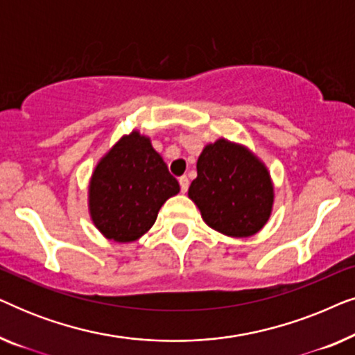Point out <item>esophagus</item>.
Instances as JSON below:
<instances>
[{"instance_id":"34e87169","label":"esophagus","mask_w":355,"mask_h":355,"mask_svg":"<svg viewBox=\"0 0 355 355\" xmlns=\"http://www.w3.org/2000/svg\"><path fill=\"white\" fill-rule=\"evenodd\" d=\"M179 186H181V192L186 193L187 189H189V179L186 176L179 178Z\"/></svg>"}]
</instances>
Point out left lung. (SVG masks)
Segmentation results:
<instances>
[{"label":"left lung","instance_id":"obj_1","mask_svg":"<svg viewBox=\"0 0 355 355\" xmlns=\"http://www.w3.org/2000/svg\"><path fill=\"white\" fill-rule=\"evenodd\" d=\"M187 196L211 230L250 237L270 220L275 184L266 164L249 147L220 137L203 147Z\"/></svg>","mask_w":355,"mask_h":355}]
</instances>
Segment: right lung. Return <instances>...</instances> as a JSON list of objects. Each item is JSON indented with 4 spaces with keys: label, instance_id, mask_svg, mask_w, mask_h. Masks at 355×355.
I'll return each mask as SVG.
<instances>
[{
    "label": "right lung",
    "instance_id": "1",
    "mask_svg": "<svg viewBox=\"0 0 355 355\" xmlns=\"http://www.w3.org/2000/svg\"><path fill=\"white\" fill-rule=\"evenodd\" d=\"M179 191L148 135L134 129L98 159L92 173L90 220L108 241L129 244L150 231L159 208Z\"/></svg>",
    "mask_w": 355,
    "mask_h": 355
}]
</instances>
